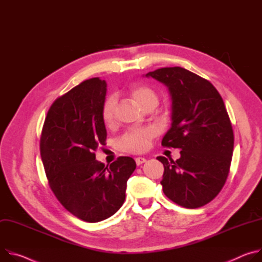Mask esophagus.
I'll return each instance as SVG.
<instances>
[{
    "label": "esophagus",
    "instance_id": "esophagus-1",
    "mask_svg": "<svg viewBox=\"0 0 262 262\" xmlns=\"http://www.w3.org/2000/svg\"><path fill=\"white\" fill-rule=\"evenodd\" d=\"M146 161H147V159L143 158V157H137V158H135V162H136L137 165H140V164L144 163Z\"/></svg>",
    "mask_w": 262,
    "mask_h": 262
}]
</instances>
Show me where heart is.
<instances>
[{
    "label": "heart",
    "mask_w": 262,
    "mask_h": 262,
    "mask_svg": "<svg viewBox=\"0 0 262 262\" xmlns=\"http://www.w3.org/2000/svg\"><path fill=\"white\" fill-rule=\"evenodd\" d=\"M130 96L132 100L136 103L141 109L146 108L150 105L156 106L158 103L157 94L153 89L146 84H136L131 87ZM114 105L115 100L113 97H110L106 100L102 108V120L105 125L109 126L113 122L114 116ZM154 136V131L149 128L144 129H133L126 132L121 140L120 147L127 152L139 153L147 150L150 146V141Z\"/></svg>",
    "instance_id": "heart-1"
}]
</instances>
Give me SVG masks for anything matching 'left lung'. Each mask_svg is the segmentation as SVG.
<instances>
[{"label": "left lung", "mask_w": 262, "mask_h": 262, "mask_svg": "<svg viewBox=\"0 0 262 262\" xmlns=\"http://www.w3.org/2000/svg\"><path fill=\"white\" fill-rule=\"evenodd\" d=\"M146 77L167 86L171 97V127L161 144L181 150L176 161L157 157L164 166L163 192L182 207L204 206L225 185L233 153L224 101L208 80L183 68H162Z\"/></svg>", "instance_id": "8db88e82"}]
</instances>
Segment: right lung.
I'll list each match as a JSON object with an SVG mask.
<instances>
[{
    "instance_id": "1",
    "label": "right lung",
    "mask_w": 262,
    "mask_h": 262,
    "mask_svg": "<svg viewBox=\"0 0 262 262\" xmlns=\"http://www.w3.org/2000/svg\"><path fill=\"white\" fill-rule=\"evenodd\" d=\"M106 82L85 80L50 107L40 137V156L49 185L61 205L78 219L97 223L118 211L126 198L127 181L136 167L122 156L109 166L96 160L105 146L102 120Z\"/></svg>"
}]
</instances>
